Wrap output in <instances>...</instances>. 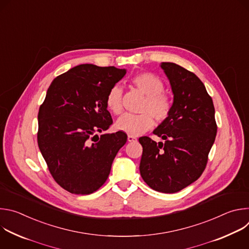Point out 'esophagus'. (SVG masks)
<instances>
[{
	"mask_svg": "<svg viewBox=\"0 0 249 249\" xmlns=\"http://www.w3.org/2000/svg\"><path fill=\"white\" fill-rule=\"evenodd\" d=\"M128 142H136L137 141V138L136 137H134V136H128Z\"/></svg>",
	"mask_w": 249,
	"mask_h": 249,
	"instance_id": "esophagus-1",
	"label": "esophagus"
}]
</instances>
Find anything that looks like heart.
<instances>
[{"label": "heart", "mask_w": 249, "mask_h": 249, "mask_svg": "<svg viewBox=\"0 0 249 249\" xmlns=\"http://www.w3.org/2000/svg\"><path fill=\"white\" fill-rule=\"evenodd\" d=\"M131 84L142 93L145 99L140 106V114H124L116 122V129L130 136H139L149 131L154 126V120L158 123L165 121L172 110L173 101L168 93L163 91L164 84L160 78L153 73L144 72L134 75ZM123 89L119 86L112 87L105 103L107 108L119 115L123 111Z\"/></svg>", "instance_id": "1"}]
</instances>
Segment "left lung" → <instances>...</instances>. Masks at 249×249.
Here are the masks:
<instances>
[{"mask_svg": "<svg viewBox=\"0 0 249 249\" xmlns=\"http://www.w3.org/2000/svg\"><path fill=\"white\" fill-rule=\"evenodd\" d=\"M160 67L171 86L173 106L169 117L154 131L164 143L139 138L143 147L140 172L152 189L175 193L202 175L218 127L214 103L201 80L174 63Z\"/></svg>", "mask_w": 249, "mask_h": 249, "instance_id": "left-lung-1", "label": "left lung"}]
</instances>
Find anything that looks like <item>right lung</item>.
I'll return each instance as SVG.
<instances>
[{
    "mask_svg": "<svg viewBox=\"0 0 249 249\" xmlns=\"http://www.w3.org/2000/svg\"><path fill=\"white\" fill-rule=\"evenodd\" d=\"M126 70L83 64L58 76L38 112L37 143L54 180L72 194L88 195L107 179L127 135L97 133L112 118L105 99Z\"/></svg>",
    "mask_w": 249,
    "mask_h": 249,
    "instance_id": "1",
    "label": "right lung"
}]
</instances>
